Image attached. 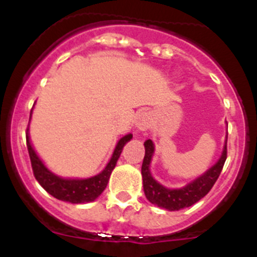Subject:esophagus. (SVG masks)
I'll list each match as a JSON object with an SVG mask.
<instances>
[{
    "label": "esophagus",
    "instance_id": "esophagus-1",
    "mask_svg": "<svg viewBox=\"0 0 257 257\" xmlns=\"http://www.w3.org/2000/svg\"><path fill=\"white\" fill-rule=\"evenodd\" d=\"M152 124V114L150 111H141L135 118V126L139 132H146Z\"/></svg>",
    "mask_w": 257,
    "mask_h": 257
}]
</instances>
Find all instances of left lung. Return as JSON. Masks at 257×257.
<instances>
[{
	"label": "left lung",
	"mask_w": 257,
	"mask_h": 257,
	"mask_svg": "<svg viewBox=\"0 0 257 257\" xmlns=\"http://www.w3.org/2000/svg\"><path fill=\"white\" fill-rule=\"evenodd\" d=\"M144 146H145V157H144L143 167H141V175H143L144 192H145L146 198L150 203L159 208L175 211L193 205L211 190L219 178L227 157V134L222 152L216 163L205 170L198 178L179 188L166 187L153 178L150 168H151L152 158L155 155V144L149 139L144 143Z\"/></svg>",
	"instance_id": "1"
}]
</instances>
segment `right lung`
Masks as SVG:
<instances>
[{
	"instance_id": "right-lung-1",
	"label": "right lung",
	"mask_w": 257,
	"mask_h": 257,
	"mask_svg": "<svg viewBox=\"0 0 257 257\" xmlns=\"http://www.w3.org/2000/svg\"><path fill=\"white\" fill-rule=\"evenodd\" d=\"M34 110V108H32ZM32 110L30 113V120L32 116ZM30 125V123H29ZM133 134H126L117 141L116 147H114L112 156L106 164V167L96 175L90 176L87 179H73V178H63L54 174L51 169L47 168L43 163L42 159L35 151L30 140V134L26 133V145H28L29 155H30L32 170H34L35 178L44 190L51 196L54 197L63 202H69L72 204H83V203H89L95 200L98 197L104 192L106 186L108 184L110 175L112 170L116 167L117 161H118L120 153H122L123 147L128 141H131Z\"/></svg>"
}]
</instances>
